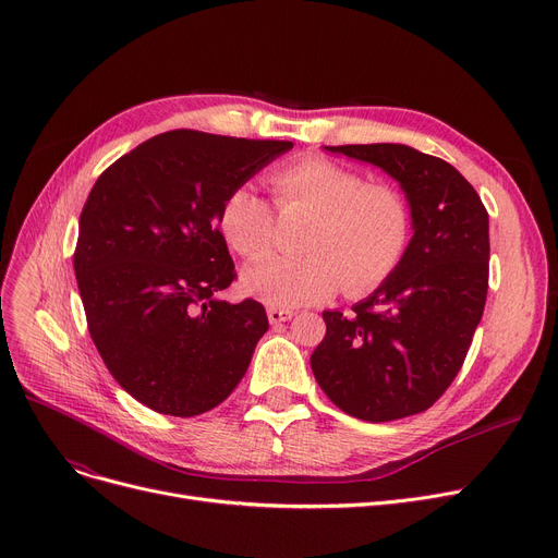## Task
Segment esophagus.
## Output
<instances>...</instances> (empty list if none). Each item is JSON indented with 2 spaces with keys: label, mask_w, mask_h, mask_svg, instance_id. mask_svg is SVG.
I'll return each mask as SVG.
<instances>
[{
  "label": "esophagus",
  "mask_w": 558,
  "mask_h": 558,
  "mask_svg": "<svg viewBox=\"0 0 558 558\" xmlns=\"http://www.w3.org/2000/svg\"><path fill=\"white\" fill-rule=\"evenodd\" d=\"M269 324L271 326H280V324H284V320H289L291 316H294L296 312L294 310H280V307H269Z\"/></svg>",
  "instance_id": "1"
}]
</instances>
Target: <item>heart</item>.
Segmentation results:
<instances>
[{"mask_svg": "<svg viewBox=\"0 0 558 558\" xmlns=\"http://www.w3.org/2000/svg\"><path fill=\"white\" fill-rule=\"evenodd\" d=\"M280 210L310 213L299 257H269L242 274L246 294L289 310L328 299L343 282L348 294L383 284L404 257L412 213L404 196L385 183H366L355 169L307 156L269 175ZM226 244L248 259L267 255L274 210L253 185L232 187L221 203Z\"/></svg>", "mask_w": 558, "mask_h": 558, "instance_id": "b5f03b06", "label": "heart"}]
</instances>
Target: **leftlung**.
Here are the masks:
<instances>
[{
	"label": "left lung",
	"mask_w": 558,
	"mask_h": 558,
	"mask_svg": "<svg viewBox=\"0 0 558 558\" xmlns=\"http://www.w3.org/2000/svg\"><path fill=\"white\" fill-rule=\"evenodd\" d=\"M400 183L414 238L398 269L353 314L324 312L310 364L341 412L387 423L429 409L457 377L488 291V213L441 158L407 144L326 146Z\"/></svg>",
	"instance_id": "left-lung-1"
}]
</instances>
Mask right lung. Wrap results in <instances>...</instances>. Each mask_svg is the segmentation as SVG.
Here are the masks:
<instances>
[{
  "label": "right lung",
  "mask_w": 558,
  "mask_h": 558,
  "mask_svg": "<svg viewBox=\"0 0 558 558\" xmlns=\"http://www.w3.org/2000/svg\"><path fill=\"white\" fill-rule=\"evenodd\" d=\"M282 140L169 131L97 179L78 219L74 274L104 364L137 402L198 416L244 377L264 307L217 294L234 280L221 203L291 149Z\"/></svg>",
  "instance_id": "right-lung-1"
}]
</instances>
